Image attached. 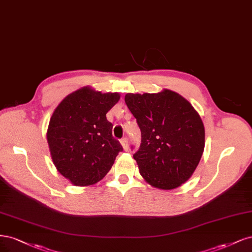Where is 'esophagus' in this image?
<instances>
[{
    "instance_id": "34e87169",
    "label": "esophagus",
    "mask_w": 252,
    "mask_h": 252,
    "mask_svg": "<svg viewBox=\"0 0 252 252\" xmlns=\"http://www.w3.org/2000/svg\"><path fill=\"white\" fill-rule=\"evenodd\" d=\"M120 143H121V145H123L124 150H125V151H127L128 145H127V139H126V138H124V139H121V140H120Z\"/></svg>"
}]
</instances>
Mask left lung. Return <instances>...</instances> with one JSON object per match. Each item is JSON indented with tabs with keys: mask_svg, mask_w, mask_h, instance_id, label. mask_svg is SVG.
I'll return each mask as SVG.
<instances>
[{
	"mask_svg": "<svg viewBox=\"0 0 252 252\" xmlns=\"http://www.w3.org/2000/svg\"><path fill=\"white\" fill-rule=\"evenodd\" d=\"M125 101L141 131L140 147L134 154L140 175L161 189H174L188 181L205 144V129L198 112L170 90L128 93Z\"/></svg>",
	"mask_w": 252,
	"mask_h": 252,
	"instance_id": "left-lung-1",
	"label": "left lung"
}]
</instances>
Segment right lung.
I'll list each match as a JSON object with an SVG mask.
<instances>
[{
  "label": "right lung",
  "instance_id": "right-lung-1",
  "mask_svg": "<svg viewBox=\"0 0 252 252\" xmlns=\"http://www.w3.org/2000/svg\"><path fill=\"white\" fill-rule=\"evenodd\" d=\"M119 98L118 93L102 94L86 87L69 94L53 112L47 131L51 157L73 184L100 181L123 152L105 116Z\"/></svg>",
  "mask_w": 252,
  "mask_h": 252
}]
</instances>
